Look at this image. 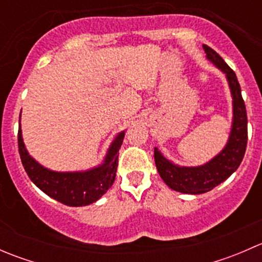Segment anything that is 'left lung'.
<instances>
[{"label": "left lung", "mask_w": 262, "mask_h": 262, "mask_svg": "<svg viewBox=\"0 0 262 262\" xmlns=\"http://www.w3.org/2000/svg\"><path fill=\"white\" fill-rule=\"evenodd\" d=\"M203 48L208 59L226 73L233 97V124L224 149L203 166L180 167L166 160L160 150L155 148V162L161 179L168 187L184 194L208 192L227 180L241 165L247 147V113L236 73L215 50L205 44Z\"/></svg>", "instance_id": "1"}]
</instances>
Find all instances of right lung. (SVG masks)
I'll use <instances>...</instances> for the list:
<instances>
[{"instance_id": "add662e5", "label": "right lung", "mask_w": 262, "mask_h": 262, "mask_svg": "<svg viewBox=\"0 0 262 262\" xmlns=\"http://www.w3.org/2000/svg\"><path fill=\"white\" fill-rule=\"evenodd\" d=\"M124 133L113 142L105 162L84 172H54L44 168L29 156L18 128L17 143L21 162L30 180L47 195L68 207H82L96 202L112 187L118 167L119 148Z\"/></svg>"}]
</instances>
